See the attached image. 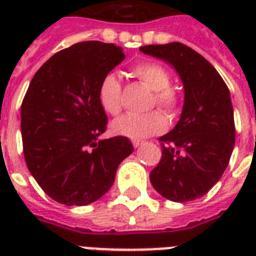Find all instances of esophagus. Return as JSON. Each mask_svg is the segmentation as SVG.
I'll list each match as a JSON object with an SVG mask.
<instances>
[{"instance_id":"34e87169","label":"esophagus","mask_w":256,"mask_h":256,"mask_svg":"<svg viewBox=\"0 0 256 256\" xmlns=\"http://www.w3.org/2000/svg\"><path fill=\"white\" fill-rule=\"evenodd\" d=\"M140 144H142L140 140H132V146H134V148H140Z\"/></svg>"}]
</instances>
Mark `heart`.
Masks as SVG:
<instances>
[{"mask_svg": "<svg viewBox=\"0 0 256 256\" xmlns=\"http://www.w3.org/2000/svg\"><path fill=\"white\" fill-rule=\"evenodd\" d=\"M132 73L140 82L154 92L152 104H156L168 116H172L178 108V96L170 88L171 80L166 70L156 64H140ZM98 100L104 112L116 116L122 108V86L114 74H106L98 88ZM166 120L158 112L146 114H124L112 124V132L130 140H144L156 132H164Z\"/></svg>", "mask_w": 256, "mask_h": 256, "instance_id": "1", "label": "heart"}]
</instances>
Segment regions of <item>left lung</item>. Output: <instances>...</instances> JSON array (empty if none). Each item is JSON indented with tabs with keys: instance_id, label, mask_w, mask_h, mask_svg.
Returning a JSON list of instances; mask_svg holds the SVG:
<instances>
[{
	"instance_id": "left-lung-1",
	"label": "left lung",
	"mask_w": 256,
	"mask_h": 256,
	"mask_svg": "<svg viewBox=\"0 0 256 256\" xmlns=\"http://www.w3.org/2000/svg\"><path fill=\"white\" fill-rule=\"evenodd\" d=\"M140 50L172 66L184 92L178 124L158 138L162 158L150 172V182L172 202L200 198L220 179L234 150L230 90L206 58L180 42Z\"/></svg>"
}]
</instances>
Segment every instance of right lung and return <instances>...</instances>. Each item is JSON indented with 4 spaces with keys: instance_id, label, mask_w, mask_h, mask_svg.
Masks as SVG:
<instances>
[{
    "instance_id": "1",
    "label": "right lung",
    "mask_w": 256,
    "mask_h": 256,
    "mask_svg": "<svg viewBox=\"0 0 256 256\" xmlns=\"http://www.w3.org/2000/svg\"><path fill=\"white\" fill-rule=\"evenodd\" d=\"M124 60L122 48L80 42L50 57L34 74L21 106L28 168L50 198L86 206L108 191L134 152L126 136L98 140L108 116L98 100L102 78Z\"/></svg>"
}]
</instances>
